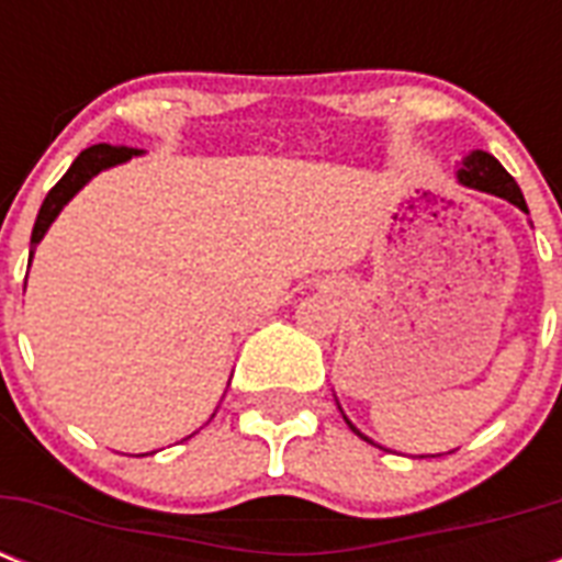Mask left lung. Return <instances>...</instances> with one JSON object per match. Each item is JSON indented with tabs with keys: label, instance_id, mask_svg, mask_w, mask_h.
<instances>
[{
	"label": "left lung",
	"instance_id": "1",
	"mask_svg": "<svg viewBox=\"0 0 562 562\" xmlns=\"http://www.w3.org/2000/svg\"><path fill=\"white\" fill-rule=\"evenodd\" d=\"M458 183L467 189H479V192H487V194H496V198H505L507 203H514L516 210H522L525 215H528V203H525L522 198V189L516 187V180L510 178L505 171V166L493 157V154L487 151H470L467 157L461 160V166H458ZM338 402V400H335ZM341 408V405H338ZM344 414V411H341ZM344 419H347V414H344ZM347 426L356 431V435L361 437V440H368V443H373L368 435H361L359 428L352 426L350 419H347Z\"/></svg>",
	"mask_w": 562,
	"mask_h": 562
}]
</instances>
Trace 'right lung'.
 I'll list each match as a JSON object with an SVG mask.
<instances>
[{"label": "right lung", "instance_id": "right-lung-1", "mask_svg": "<svg viewBox=\"0 0 562 562\" xmlns=\"http://www.w3.org/2000/svg\"><path fill=\"white\" fill-rule=\"evenodd\" d=\"M139 148H127V145H92V148H87V151H81L78 157H75V162L69 166V171H66L64 178L57 180L55 187H52V192L46 194V201H43V206H40L37 212V221H34V229H31V259H34V247L43 241V236L48 233V227H52V221L60 215V210H64L66 203L72 201L75 194L81 192L87 183H90L99 171L104 169H113V166H122V162H127L131 157H139ZM29 259V265H31ZM215 417V414H212ZM192 437V435H189Z\"/></svg>", "mask_w": 562, "mask_h": 562}]
</instances>
